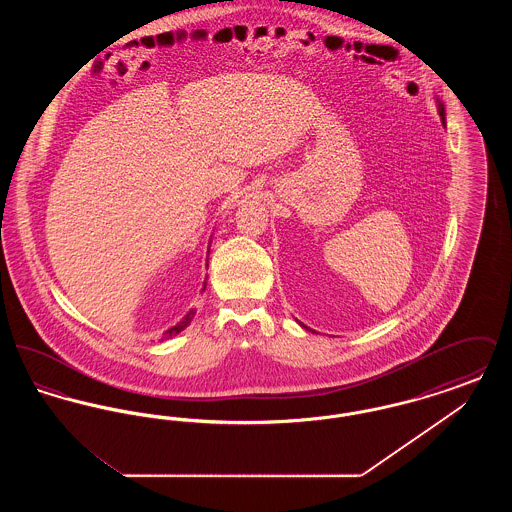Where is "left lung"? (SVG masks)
Wrapping results in <instances>:
<instances>
[{
	"instance_id": "obj_1",
	"label": "left lung",
	"mask_w": 512,
	"mask_h": 512,
	"mask_svg": "<svg viewBox=\"0 0 512 512\" xmlns=\"http://www.w3.org/2000/svg\"><path fill=\"white\" fill-rule=\"evenodd\" d=\"M438 111L441 122H443V126H445V109H443V103H441V101H438Z\"/></svg>"
}]
</instances>
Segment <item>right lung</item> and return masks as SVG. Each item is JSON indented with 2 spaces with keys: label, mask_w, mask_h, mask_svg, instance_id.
Segmentation results:
<instances>
[{
  "label": "right lung",
  "mask_w": 512,
  "mask_h": 512,
  "mask_svg": "<svg viewBox=\"0 0 512 512\" xmlns=\"http://www.w3.org/2000/svg\"><path fill=\"white\" fill-rule=\"evenodd\" d=\"M192 318H194V311H190V313H188V315H186V318H184V320H182V322H180V324H176V326H174V328H171V330H169V332H167V338H171V336H174V334H178V332H182V330H184V328H186V326H188V324H190V320H192Z\"/></svg>",
  "instance_id": "obj_1"
}]
</instances>
